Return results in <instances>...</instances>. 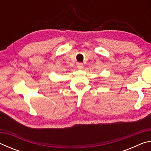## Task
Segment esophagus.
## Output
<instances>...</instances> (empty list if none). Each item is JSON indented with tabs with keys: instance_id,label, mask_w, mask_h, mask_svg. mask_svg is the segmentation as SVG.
I'll list each match as a JSON object with an SVG mask.
<instances>
[{
	"instance_id": "1",
	"label": "esophagus",
	"mask_w": 151,
	"mask_h": 151,
	"mask_svg": "<svg viewBox=\"0 0 151 151\" xmlns=\"http://www.w3.org/2000/svg\"><path fill=\"white\" fill-rule=\"evenodd\" d=\"M76 67H77V68H78V69H83V64L81 63H78L77 66H76Z\"/></svg>"
}]
</instances>
